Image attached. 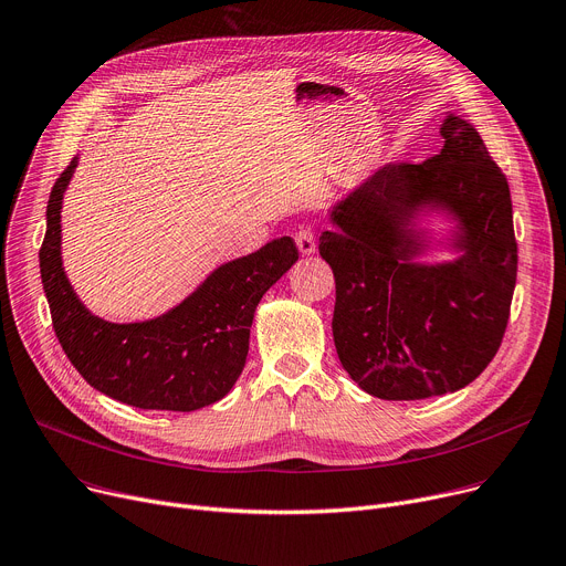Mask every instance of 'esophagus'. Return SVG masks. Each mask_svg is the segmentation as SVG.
Returning <instances> with one entry per match:
<instances>
[{"mask_svg":"<svg viewBox=\"0 0 566 566\" xmlns=\"http://www.w3.org/2000/svg\"><path fill=\"white\" fill-rule=\"evenodd\" d=\"M295 245H297L300 254H312L316 250V239H314V232L310 224H303V228L295 232Z\"/></svg>","mask_w":566,"mask_h":566,"instance_id":"34e87169","label":"esophagus"}]
</instances>
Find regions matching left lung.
<instances>
[{
	"label": "left lung",
	"instance_id": "1",
	"mask_svg": "<svg viewBox=\"0 0 566 566\" xmlns=\"http://www.w3.org/2000/svg\"><path fill=\"white\" fill-rule=\"evenodd\" d=\"M441 153L391 164L332 209L318 252L336 284L332 334L370 396L421 400L473 382L501 348L516 284L507 177L467 120L448 116ZM426 201L463 222L455 264L421 268L406 230Z\"/></svg>",
	"mask_w": 566,
	"mask_h": 566
}]
</instances>
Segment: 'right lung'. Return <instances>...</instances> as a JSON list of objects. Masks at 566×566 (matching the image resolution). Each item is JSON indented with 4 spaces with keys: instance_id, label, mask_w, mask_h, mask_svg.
I'll list each match as a JSON object with an SVG mask.
<instances>
[{
    "instance_id": "add662e5",
    "label": "right lung",
    "mask_w": 566,
    "mask_h": 566,
    "mask_svg": "<svg viewBox=\"0 0 566 566\" xmlns=\"http://www.w3.org/2000/svg\"><path fill=\"white\" fill-rule=\"evenodd\" d=\"M77 159L48 202L41 277L59 344L82 378L125 405L193 411L228 396L245 366L259 300L297 261L291 237L224 263L172 312L147 323H106L72 291L61 266V200Z\"/></svg>"
}]
</instances>
